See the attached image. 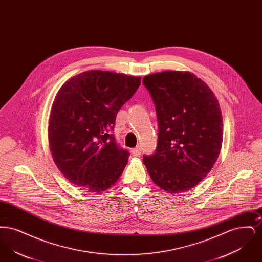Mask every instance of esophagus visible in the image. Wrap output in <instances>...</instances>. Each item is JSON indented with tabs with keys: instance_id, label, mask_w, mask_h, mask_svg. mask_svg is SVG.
I'll list each match as a JSON object with an SVG mask.
<instances>
[{
	"instance_id": "1",
	"label": "esophagus",
	"mask_w": 262,
	"mask_h": 262,
	"mask_svg": "<svg viewBox=\"0 0 262 262\" xmlns=\"http://www.w3.org/2000/svg\"><path fill=\"white\" fill-rule=\"evenodd\" d=\"M132 152H133L134 156H139L140 153H141V149H140L139 146H137L136 148H134V149L132 150Z\"/></svg>"
}]
</instances>
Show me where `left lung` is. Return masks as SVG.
Returning a JSON list of instances; mask_svg holds the SVG:
<instances>
[{
	"mask_svg": "<svg viewBox=\"0 0 262 262\" xmlns=\"http://www.w3.org/2000/svg\"><path fill=\"white\" fill-rule=\"evenodd\" d=\"M143 84L155 105L158 141L143 156L150 178L163 190L180 193L211 171L223 141V122L211 89L189 72L145 75Z\"/></svg>",
	"mask_w": 262,
	"mask_h": 262,
	"instance_id": "8db88e82",
	"label": "left lung"
}]
</instances>
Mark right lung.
I'll use <instances>...</instances> for the list:
<instances>
[{
	"label": "right lung",
	"mask_w": 262,
	"mask_h": 262,
	"mask_svg": "<svg viewBox=\"0 0 262 262\" xmlns=\"http://www.w3.org/2000/svg\"><path fill=\"white\" fill-rule=\"evenodd\" d=\"M140 76L88 71L69 79L51 109L48 138L58 169L90 192L119 180L129 156L113 134L117 114L140 85Z\"/></svg>",
	"instance_id": "1"
}]
</instances>
